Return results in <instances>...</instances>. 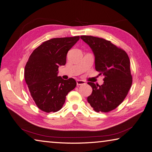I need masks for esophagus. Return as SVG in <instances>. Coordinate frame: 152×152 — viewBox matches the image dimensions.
I'll return each instance as SVG.
<instances>
[{
  "mask_svg": "<svg viewBox=\"0 0 152 152\" xmlns=\"http://www.w3.org/2000/svg\"><path fill=\"white\" fill-rule=\"evenodd\" d=\"M85 82L83 81L82 80H77V86L79 85H85Z\"/></svg>",
  "mask_w": 152,
  "mask_h": 152,
  "instance_id": "esophagus-1",
  "label": "esophagus"
}]
</instances>
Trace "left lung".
I'll use <instances>...</instances> for the list:
<instances>
[{"label":"left lung","instance_id":"8db88e82","mask_svg":"<svg viewBox=\"0 0 152 152\" xmlns=\"http://www.w3.org/2000/svg\"><path fill=\"white\" fill-rule=\"evenodd\" d=\"M80 38L92 49L95 68L104 77L101 86L88 83L92 93L87 101L96 112L108 113L123 102L132 85L129 56L108 40L92 36H81Z\"/></svg>","mask_w":152,"mask_h":152}]
</instances>
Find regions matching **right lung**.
Listing matches in <instances>:
<instances>
[{"label": "right lung", "instance_id": "1", "mask_svg": "<svg viewBox=\"0 0 152 152\" xmlns=\"http://www.w3.org/2000/svg\"><path fill=\"white\" fill-rule=\"evenodd\" d=\"M79 36L53 38L42 43L30 55L25 68V79L36 105L45 113L62 109L66 97L75 88L73 78L58 77V67L64 66L68 50Z\"/></svg>", "mask_w": 152, "mask_h": 152}]
</instances>
